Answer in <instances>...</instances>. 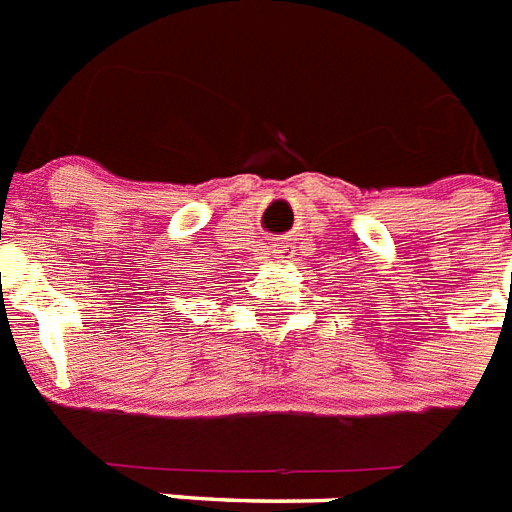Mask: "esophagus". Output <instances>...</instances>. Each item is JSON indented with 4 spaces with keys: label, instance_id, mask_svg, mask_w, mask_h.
I'll return each instance as SVG.
<instances>
[{
    "label": "esophagus",
    "instance_id": "34e87169",
    "mask_svg": "<svg viewBox=\"0 0 512 512\" xmlns=\"http://www.w3.org/2000/svg\"><path fill=\"white\" fill-rule=\"evenodd\" d=\"M286 252H289V242L278 239V242L270 244V255L273 257H286Z\"/></svg>",
    "mask_w": 512,
    "mask_h": 512
}]
</instances>
